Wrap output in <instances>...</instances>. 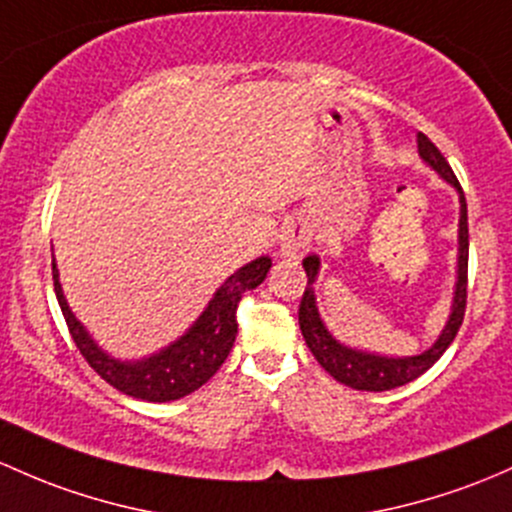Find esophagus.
Returning a JSON list of instances; mask_svg holds the SVG:
<instances>
[{
	"instance_id": "34e87169",
	"label": "esophagus",
	"mask_w": 512,
	"mask_h": 512,
	"mask_svg": "<svg viewBox=\"0 0 512 512\" xmlns=\"http://www.w3.org/2000/svg\"><path fill=\"white\" fill-rule=\"evenodd\" d=\"M309 247H311L309 225L294 223L292 228L284 233L282 245H279V255L289 257V260H299V257H304L306 252H309Z\"/></svg>"
}]
</instances>
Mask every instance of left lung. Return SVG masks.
Wrapping results in <instances>:
<instances>
[{
  "mask_svg": "<svg viewBox=\"0 0 512 512\" xmlns=\"http://www.w3.org/2000/svg\"><path fill=\"white\" fill-rule=\"evenodd\" d=\"M417 147L419 157L427 161L441 179L449 181L451 186L459 191V203H461V218H459V270H456V292H454V304H451V316L446 321L444 331L437 338L429 351L410 355V358H387V355H375V353H363L355 351V348L343 346L336 338L328 333V328L321 321L319 309H316V297L314 287L316 274H319V257L309 255L304 260V270L309 282H306L304 297L299 304V328L301 336H304L306 346L314 353V358L319 360L321 368L326 370L331 378H336L338 383L353 387V390H368V392H383L392 390V387H400L417 380L419 375L427 373L434 363L444 355L446 348L451 346V341L459 333L461 324H464L466 314V297H469V213H466V198L464 188H461L459 179L451 171L449 161L444 159V154L434 147L432 139L427 134H417Z\"/></svg>",
  "mask_w": 512,
  "mask_h": 512,
  "instance_id": "obj_1",
  "label": "left lung"
}]
</instances>
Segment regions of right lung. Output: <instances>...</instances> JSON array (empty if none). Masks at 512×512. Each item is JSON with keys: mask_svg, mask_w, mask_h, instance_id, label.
Returning <instances> with one entry per match:
<instances>
[{"mask_svg": "<svg viewBox=\"0 0 512 512\" xmlns=\"http://www.w3.org/2000/svg\"><path fill=\"white\" fill-rule=\"evenodd\" d=\"M51 265L53 289H56V299L61 304L63 319H66L75 346L83 353V358L88 360L90 368L105 383L117 387V390L125 392L129 397L147 402H169L198 390V387L206 385L218 373V368L230 355L235 336H238L235 311H238L242 294L265 282L272 260L270 257H257L250 265L240 267L238 272L230 274L220 284V289L215 292L211 304L206 306V311L198 316L196 324L188 328L179 341H174L164 351L149 355L144 360H115L112 355L100 351L98 343L80 326L66 297H63L56 260Z\"/></svg>", "mask_w": 512, "mask_h": 512, "instance_id": "obj_1", "label": "right lung"}]
</instances>
